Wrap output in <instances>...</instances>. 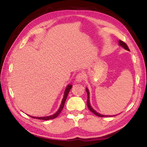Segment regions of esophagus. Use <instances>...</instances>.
<instances>
[{"label":"esophagus","mask_w":147,"mask_h":147,"mask_svg":"<svg viewBox=\"0 0 147 147\" xmlns=\"http://www.w3.org/2000/svg\"><path fill=\"white\" fill-rule=\"evenodd\" d=\"M85 78V74L83 73H80L79 74H77V76L76 77V82H82L83 80Z\"/></svg>","instance_id":"34e87169"}]
</instances>
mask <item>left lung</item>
I'll use <instances>...</instances> for the list:
<instances>
[{
    "instance_id": "8db88e82",
    "label": "left lung",
    "mask_w": 147,
    "mask_h": 147,
    "mask_svg": "<svg viewBox=\"0 0 147 147\" xmlns=\"http://www.w3.org/2000/svg\"><path fill=\"white\" fill-rule=\"evenodd\" d=\"M119 45L121 46V47H123V49H124L126 51H129V49H128V47L127 46V45L125 43L122 42L121 40H119ZM86 93H87V95H88V98H87V106H88V107L89 109V110L91 111L92 112H93V114L95 115H96V116H98V117H111V116H114V115H103L101 114H99L98 112H96V111H95L94 109L92 108V107L90 105V92H89V90L88 89L86 88Z\"/></svg>"
}]
</instances>
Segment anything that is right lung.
<instances>
[{
	"label": "right lung",
	"instance_id": "right-lung-1",
	"mask_svg": "<svg viewBox=\"0 0 147 147\" xmlns=\"http://www.w3.org/2000/svg\"><path fill=\"white\" fill-rule=\"evenodd\" d=\"M72 86L73 85H71V84H69V85H68L66 88H65V90L64 91V96H63V98H62V102H61V104L60 107H59V109H58V111L54 113V114H52L51 115H49V116H45V117H34V116H32V115H28L30 117L34 118V119H40V120H49V119H54L55 117H57L59 114L61 113V112L62 111V109L64 107V105L65 104V100L67 98V96L68 95V93L69 92L71 88H72Z\"/></svg>",
	"mask_w": 147,
	"mask_h": 147
}]
</instances>
